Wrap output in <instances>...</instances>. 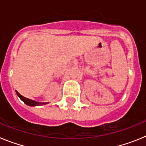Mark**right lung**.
I'll list each match as a JSON object with an SVG mask.
<instances>
[{"label":"right lung","instance_id":"1","mask_svg":"<svg viewBox=\"0 0 146 146\" xmlns=\"http://www.w3.org/2000/svg\"><path fill=\"white\" fill-rule=\"evenodd\" d=\"M16 93H17V96L20 97V99H21L22 101L25 103V104H26L27 105H28V106H38V105H41V104H47V102L46 103H39V102H37L33 101V100H31V99H28V98H25V97H24L23 96H22V95H20V94L17 92V91H16Z\"/></svg>","mask_w":146,"mask_h":146}]
</instances>
